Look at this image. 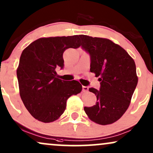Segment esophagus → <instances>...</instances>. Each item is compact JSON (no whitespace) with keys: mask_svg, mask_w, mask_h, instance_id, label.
<instances>
[{"mask_svg":"<svg viewBox=\"0 0 153 153\" xmlns=\"http://www.w3.org/2000/svg\"><path fill=\"white\" fill-rule=\"evenodd\" d=\"M88 91V87L87 86H82V92H86Z\"/></svg>","mask_w":153,"mask_h":153,"instance_id":"esophagus-1","label":"esophagus"}]
</instances>
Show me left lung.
<instances>
[{
	"mask_svg": "<svg viewBox=\"0 0 153 153\" xmlns=\"http://www.w3.org/2000/svg\"><path fill=\"white\" fill-rule=\"evenodd\" d=\"M80 46L90 54V72L100 82V90L89 88L97 97L95 105L84 107L90 120L100 125L114 123L130 104L138 84L134 61L125 49L108 39L79 35Z\"/></svg>",
	"mask_w": 153,
	"mask_h": 153,
	"instance_id": "1",
	"label": "left lung"
}]
</instances>
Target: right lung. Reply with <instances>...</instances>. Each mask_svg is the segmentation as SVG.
Listing matches in <instances>:
<instances>
[{
	"instance_id": "obj_1",
	"label": "right lung",
	"mask_w": 153,
	"mask_h": 153,
	"mask_svg": "<svg viewBox=\"0 0 153 153\" xmlns=\"http://www.w3.org/2000/svg\"><path fill=\"white\" fill-rule=\"evenodd\" d=\"M80 46L78 35L40 38L23 50L17 69L20 97L30 114L44 123L59 119L67 100L80 93L78 81L57 77L56 68L64 66L63 53Z\"/></svg>"
}]
</instances>
